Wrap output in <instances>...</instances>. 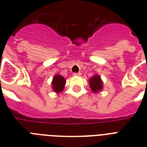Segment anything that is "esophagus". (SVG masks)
<instances>
[{
	"instance_id": "esophagus-1",
	"label": "esophagus",
	"mask_w": 147,
	"mask_h": 147,
	"mask_svg": "<svg viewBox=\"0 0 147 147\" xmlns=\"http://www.w3.org/2000/svg\"><path fill=\"white\" fill-rule=\"evenodd\" d=\"M73 76H81V72H78V73L75 72V73H73Z\"/></svg>"
}]
</instances>
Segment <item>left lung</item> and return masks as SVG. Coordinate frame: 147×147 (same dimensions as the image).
<instances>
[{"mask_svg":"<svg viewBox=\"0 0 147 147\" xmlns=\"http://www.w3.org/2000/svg\"><path fill=\"white\" fill-rule=\"evenodd\" d=\"M89 84L90 88L92 89V92L94 93H98V92L101 91L103 88V82L100 77L98 75L92 76V78L89 79Z\"/></svg>","mask_w":147,"mask_h":147,"instance_id":"left-lung-1","label":"left lung"}]
</instances>
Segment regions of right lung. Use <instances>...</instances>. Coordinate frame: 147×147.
<instances>
[{
    "instance_id": "obj_1",
    "label": "right lung",
    "mask_w": 147,
    "mask_h": 147,
    "mask_svg": "<svg viewBox=\"0 0 147 147\" xmlns=\"http://www.w3.org/2000/svg\"><path fill=\"white\" fill-rule=\"evenodd\" d=\"M65 85V79L61 75H55L53 77L52 87L54 92L56 93L62 92V90L64 89Z\"/></svg>"
}]
</instances>
